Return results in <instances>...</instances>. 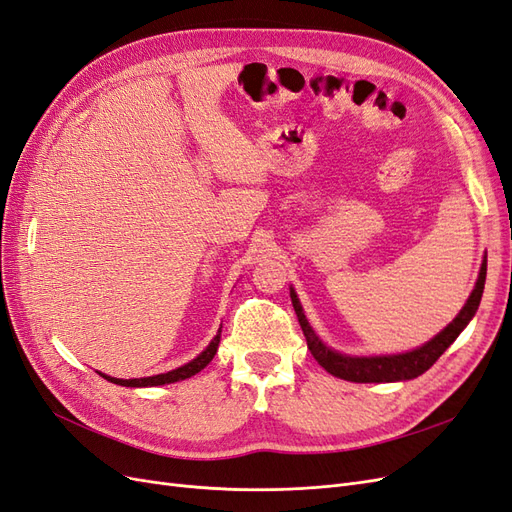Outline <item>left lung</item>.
Segmentation results:
<instances>
[{
    "mask_svg": "<svg viewBox=\"0 0 512 512\" xmlns=\"http://www.w3.org/2000/svg\"><path fill=\"white\" fill-rule=\"evenodd\" d=\"M485 277H487V262L483 260V267H480L476 286L470 294L468 303L463 305V309L457 314V318L425 346L416 348L412 352H406V354H391V356H344V354L327 348L316 337L312 327H309V322L303 314V307L297 299V294H294V290H290V299H292L294 312H297L303 335L307 339L309 352L314 354V359L324 369H327L329 374L350 380V382H397V380H412L416 376L425 374V371L444 354V350L455 342L459 333L466 329V324L476 314L480 297H483Z\"/></svg>",
    "mask_w": 512,
    "mask_h": 512,
    "instance_id": "left-lung-1",
    "label": "left lung"
}]
</instances>
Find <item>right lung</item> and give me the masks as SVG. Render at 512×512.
Instances as JSON below:
<instances>
[{
  "instance_id": "obj_1",
  "label": "right lung",
  "mask_w": 512,
  "mask_h": 512,
  "mask_svg": "<svg viewBox=\"0 0 512 512\" xmlns=\"http://www.w3.org/2000/svg\"><path fill=\"white\" fill-rule=\"evenodd\" d=\"M220 335H222V329L218 331V335L213 337V342L207 346V350L200 352L194 361H190L183 367H177L173 371H168V374H158V376H149V378H132V380H121V378H111V376L102 374V378H106L113 384H121V386H160V384H170V382L192 378L194 374H198L200 369H205L211 363V359L215 356V352H218V346H220Z\"/></svg>"
}]
</instances>
